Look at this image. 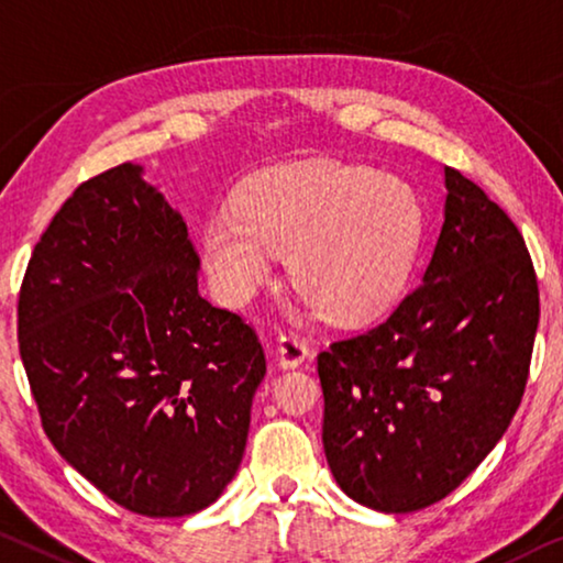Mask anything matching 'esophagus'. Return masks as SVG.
Here are the masks:
<instances>
[{"mask_svg":"<svg viewBox=\"0 0 563 563\" xmlns=\"http://www.w3.org/2000/svg\"><path fill=\"white\" fill-rule=\"evenodd\" d=\"M279 365L282 367H299L309 357V342L297 332L279 334Z\"/></svg>","mask_w":563,"mask_h":563,"instance_id":"obj_1","label":"esophagus"}]
</instances>
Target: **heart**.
Returning a JSON list of instances; mask_svg holds the SVG:
<instances>
[{
  "mask_svg": "<svg viewBox=\"0 0 563 563\" xmlns=\"http://www.w3.org/2000/svg\"><path fill=\"white\" fill-rule=\"evenodd\" d=\"M422 227L426 211L405 180L307 163L241 188L233 213L206 223L201 258L216 297L241 307L272 276V254H289L294 287L311 307L360 322L402 291Z\"/></svg>",
  "mask_w": 563,
  "mask_h": 563,
  "instance_id": "obj_1",
  "label": "heart"
}]
</instances>
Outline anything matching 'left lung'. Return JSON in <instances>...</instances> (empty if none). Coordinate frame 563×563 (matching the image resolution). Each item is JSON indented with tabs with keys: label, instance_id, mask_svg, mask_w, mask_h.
Listing matches in <instances>:
<instances>
[{
	"label": "left lung",
	"instance_id": "1",
	"mask_svg": "<svg viewBox=\"0 0 563 563\" xmlns=\"http://www.w3.org/2000/svg\"><path fill=\"white\" fill-rule=\"evenodd\" d=\"M445 221L422 282L372 330L317 354L322 443L352 500L410 514L453 493L511 426L539 282L516 223L445 166Z\"/></svg>",
	"mask_w": 563,
	"mask_h": 563
}]
</instances>
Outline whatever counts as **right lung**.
<instances>
[{"label":"right lung","instance_id":"right-lung-1","mask_svg":"<svg viewBox=\"0 0 563 563\" xmlns=\"http://www.w3.org/2000/svg\"><path fill=\"white\" fill-rule=\"evenodd\" d=\"M188 227L141 166L85 180L42 233L16 336L49 443L95 488L151 518L191 516L244 457L262 342L198 294Z\"/></svg>","mask_w":563,"mask_h":563}]
</instances>
